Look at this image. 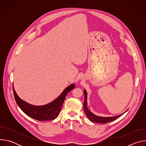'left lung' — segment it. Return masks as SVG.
I'll return each instance as SVG.
<instances>
[{
	"label": "left lung",
	"instance_id": "1",
	"mask_svg": "<svg viewBox=\"0 0 146 146\" xmlns=\"http://www.w3.org/2000/svg\"><path fill=\"white\" fill-rule=\"evenodd\" d=\"M84 110L85 112V114L87 118L92 122H96V123H106L109 122H111L117 118H119L121 117L123 114H124L125 112H124L123 113L118 115L114 117H100V116H97L91 113L88 109L87 108V92L86 90H84Z\"/></svg>",
	"mask_w": 146,
	"mask_h": 146
}]
</instances>
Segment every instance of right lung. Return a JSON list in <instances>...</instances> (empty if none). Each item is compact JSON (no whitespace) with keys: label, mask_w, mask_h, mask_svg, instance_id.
<instances>
[{"label":"right lung","mask_w":146,"mask_h":146,"mask_svg":"<svg viewBox=\"0 0 146 146\" xmlns=\"http://www.w3.org/2000/svg\"><path fill=\"white\" fill-rule=\"evenodd\" d=\"M74 87V84H70L64 90L56 99L42 106L32 105L25 102L18 96L14 87L13 92L17 105L24 113L35 119L43 121L54 119L58 116L66 96Z\"/></svg>","instance_id":"obj_1"}]
</instances>
